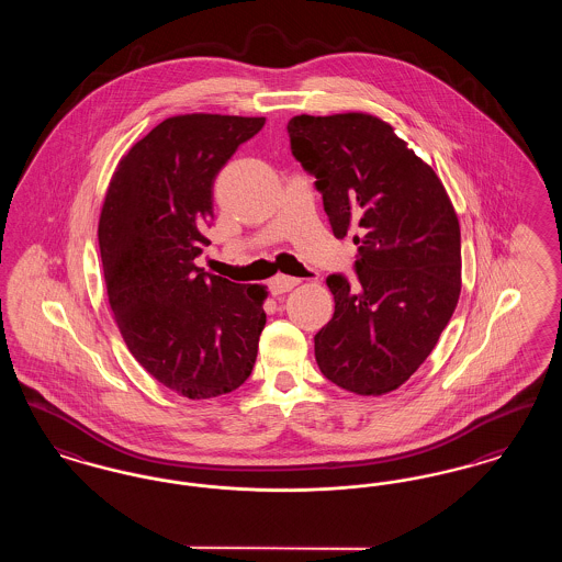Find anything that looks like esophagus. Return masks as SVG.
<instances>
[{"label":"esophagus","instance_id":"34e87169","mask_svg":"<svg viewBox=\"0 0 562 562\" xmlns=\"http://www.w3.org/2000/svg\"><path fill=\"white\" fill-rule=\"evenodd\" d=\"M299 278H291V276H276L269 280V291L271 294H282L293 291L294 286L299 284Z\"/></svg>","mask_w":562,"mask_h":562}]
</instances>
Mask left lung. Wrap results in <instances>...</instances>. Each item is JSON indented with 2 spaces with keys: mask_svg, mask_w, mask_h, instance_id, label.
<instances>
[{
  "mask_svg": "<svg viewBox=\"0 0 562 562\" xmlns=\"http://www.w3.org/2000/svg\"><path fill=\"white\" fill-rule=\"evenodd\" d=\"M294 160L316 179L335 238L353 234L356 282L333 273L335 314L314 337L335 385L387 394L436 348L461 291V234L442 181L369 113L294 115Z\"/></svg>",
  "mask_w": 562,
  "mask_h": 562,
  "instance_id": "8db88e82",
  "label": "left lung"
}]
</instances>
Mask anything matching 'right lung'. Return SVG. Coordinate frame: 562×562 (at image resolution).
<instances>
[{
	"label": "right lung",
	"instance_id": "obj_1",
	"mask_svg": "<svg viewBox=\"0 0 562 562\" xmlns=\"http://www.w3.org/2000/svg\"><path fill=\"white\" fill-rule=\"evenodd\" d=\"M263 124L216 113L164 120L117 164L99 218L109 305L126 346L191 401L238 390L257 360L266 286L193 261L211 244L218 170Z\"/></svg>",
	"mask_w": 562,
	"mask_h": 562
}]
</instances>
